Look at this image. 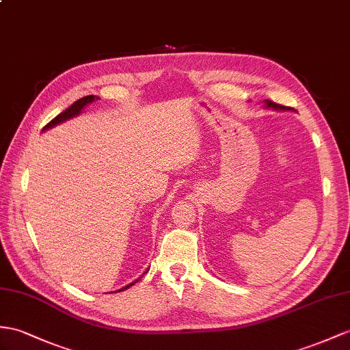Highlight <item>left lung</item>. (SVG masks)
Segmentation results:
<instances>
[{"label":"left lung","mask_w":350,"mask_h":350,"mask_svg":"<svg viewBox=\"0 0 350 350\" xmlns=\"http://www.w3.org/2000/svg\"><path fill=\"white\" fill-rule=\"evenodd\" d=\"M264 107L266 108H271V109H278V111H289L293 108H288V107H284V105H279V104H275L273 100H269V99H264Z\"/></svg>","instance_id":"1"}]
</instances>
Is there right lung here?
I'll return each instance as SVG.
<instances>
[{
  "instance_id": "add662e5",
  "label": "right lung",
  "mask_w": 350,
  "mask_h": 350,
  "mask_svg": "<svg viewBox=\"0 0 350 350\" xmlns=\"http://www.w3.org/2000/svg\"><path fill=\"white\" fill-rule=\"evenodd\" d=\"M98 99H99V98L95 96V95H89V96H84V98H81V99H79V100H75L71 107H68V108L64 111V113L56 116L52 122H50L49 124H46L44 127H42V132L52 129V127H55V126H57V124H61V123H64V122H66V120H70V118H72V117H77V116H79V114L81 113V111L84 109V107H88L89 104H92V102H95V100H98ZM136 280H138V279H136ZM136 280H135V282L129 284V285L123 286L122 289H118V291H116V293H120V291H124V289H127V288H131L133 284H136Z\"/></svg>"
}]
</instances>
